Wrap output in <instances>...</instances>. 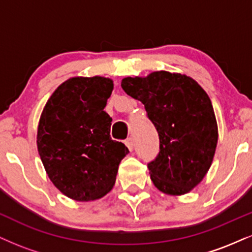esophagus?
Listing matches in <instances>:
<instances>
[{
    "label": "esophagus",
    "instance_id": "34e87169",
    "mask_svg": "<svg viewBox=\"0 0 252 252\" xmlns=\"http://www.w3.org/2000/svg\"><path fill=\"white\" fill-rule=\"evenodd\" d=\"M126 146L128 147L130 152H132V149H134V140H132L131 137L126 138Z\"/></svg>",
    "mask_w": 252,
    "mask_h": 252
}]
</instances>
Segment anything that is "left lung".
I'll return each instance as SVG.
<instances>
[{"label":"left lung","mask_w":252,"mask_h":252,"mask_svg":"<svg viewBox=\"0 0 252 252\" xmlns=\"http://www.w3.org/2000/svg\"><path fill=\"white\" fill-rule=\"evenodd\" d=\"M124 91L144 104L160 137V153L148 163L158 190L182 195L209 172L218 143V126L209 94L186 74L156 71L123 78Z\"/></svg>","instance_id":"left-lung-1"}]
</instances>
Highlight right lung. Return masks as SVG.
Segmentation results:
<instances>
[{
    "label": "right lung",
    "instance_id": "add662e5",
    "mask_svg": "<svg viewBox=\"0 0 252 252\" xmlns=\"http://www.w3.org/2000/svg\"><path fill=\"white\" fill-rule=\"evenodd\" d=\"M112 90L110 78H70L52 94L40 116V158L54 186L73 200L92 201L108 194L129 153L110 137L112 118L104 108Z\"/></svg>",
    "mask_w": 252,
    "mask_h": 252
}]
</instances>
